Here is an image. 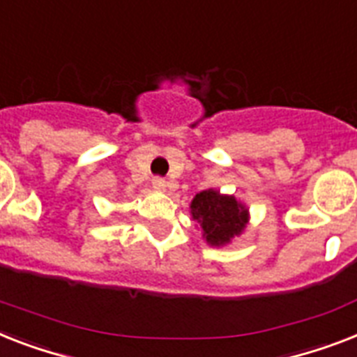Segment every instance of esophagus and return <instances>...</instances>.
I'll return each mask as SVG.
<instances>
[{
	"mask_svg": "<svg viewBox=\"0 0 357 357\" xmlns=\"http://www.w3.org/2000/svg\"><path fill=\"white\" fill-rule=\"evenodd\" d=\"M152 187L158 188V190H167L169 183H167V181H165L163 178H153L152 179Z\"/></svg>",
	"mask_w": 357,
	"mask_h": 357,
	"instance_id": "34e87169",
	"label": "esophagus"
}]
</instances>
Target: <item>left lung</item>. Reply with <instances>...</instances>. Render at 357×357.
I'll return each instance as SVG.
<instances>
[{"label":"left lung","mask_w":357,"mask_h":357,"mask_svg":"<svg viewBox=\"0 0 357 357\" xmlns=\"http://www.w3.org/2000/svg\"><path fill=\"white\" fill-rule=\"evenodd\" d=\"M190 214L204 231L208 245H225L244 233L249 211L234 196L220 194L214 188L202 190L190 202Z\"/></svg>","instance_id":"left-lung-1"}]
</instances>
